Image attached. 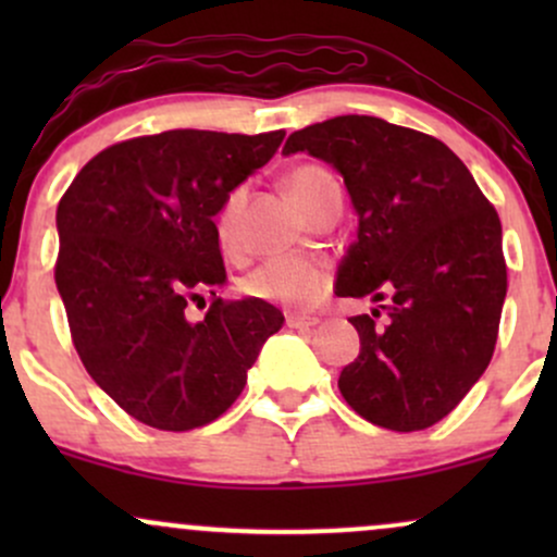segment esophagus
Instances as JSON below:
<instances>
[{
	"label": "esophagus",
	"instance_id": "obj_1",
	"mask_svg": "<svg viewBox=\"0 0 557 557\" xmlns=\"http://www.w3.org/2000/svg\"><path fill=\"white\" fill-rule=\"evenodd\" d=\"M317 322H319L317 317H298V314H290L285 319V324L290 330H311Z\"/></svg>",
	"mask_w": 557,
	"mask_h": 557
}]
</instances>
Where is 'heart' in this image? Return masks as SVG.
<instances>
[{
    "instance_id": "1",
    "label": "heart",
    "mask_w": 557,
    "mask_h": 557,
    "mask_svg": "<svg viewBox=\"0 0 557 557\" xmlns=\"http://www.w3.org/2000/svg\"><path fill=\"white\" fill-rule=\"evenodd\" d=\"M287 188L306 212L314 214L322 207L324 196L337 188V183L319 164H300L287 175ZM243 198H246L243 188L230 190L225 203L216 212V240L227 253H238V216ZM240 287L246 296L267 300V304L287 306V309H311L327 293L330 270L317 259L277 257L257 267L243 280Z\"/></svg>"
}]
</instances>
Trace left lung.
I'll return each instance as SVG.
<instances>
[{
	"mask_svg": "<svg viewBox=\"0 0 557 557\" xmlns=\"http://www.w3.org/2000/svg\"><path fill=\"white\" fill-rule=\"evenodd\" d=\"M296 151L341 172L359 212L335 293L380 304L350 317L361 350L337 387L376 426L426 430L495 354L508 290L500 216L461 159L413 127L343 114L293 133L283 154Z\"/></svg>",
	"mask_w": 557,
	"mask_h": 557,
	"instance_id": "8db88e82",
	"label": "left lung"
}]
</instances>
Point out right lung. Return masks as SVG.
I'll use <instances>...</instances> for the list:
<instances>
[{"label":"right lung","mask_w":557,"mask_h":557,"mask_svg":"<svg viewBox=\"0 0 557 557\" xmlns=\"http://www.w3.org/2000/svg\"><path fill=\"white\" fill-rule=\"evenodd\" d=\"M285 131H164L107 146L57 207L54 283L83 367L110 398L164 432L212 424L233 406L285 317L222 300L214 214L270 162ZM213 293L201 323L187 304Z\"/></svg>","instance_id":"obj_1"}]
</instances>
